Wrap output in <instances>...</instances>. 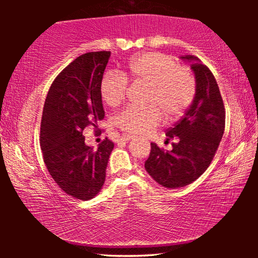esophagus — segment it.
Returning a JSON list of instances; mask_svg holds the SVG:
<instances>
[{
  "instance_id": "34e87169",
  "label": "esophagus",
  "mask_w": 258,
  "mask_h": 258,
  "mask_svg": "<svg viewBox=\"0 0 258 258\" xmlns=\"http://www.w3.org/2000/svg\"><path fill=\"white\" fill-rule=\"evenodd\" d=\"M133 135H130V134H125V135H123V137H121V139L120 140H123V141H125V142H128V141H131V140H133Z\"/></svg>"
}]
</instances>
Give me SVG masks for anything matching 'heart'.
Instances as JSON below:
<instances>
[{
	"label": "heart",
	"mask_w": 258,
	"mask_h": 258,
	"mask_svg": "<svg viewBox=\"0 0 258 258\" xmlns=\"http://www.w3.org/2000/svg\"><path fill=\"white\" fill-rule=\"evenodd\" d=\"M127 81L148 85L147 108L128 107L115 117L116 125L132 134L149 133L160 124L161 112L168 119L180 117L195 97L196 86L191 74L160 52L137 55L121 74H104L100 82V94L107 106L116 107L123 101Z\"/></svg>",
	"instance_id": "obj_1"
}]
</instances>
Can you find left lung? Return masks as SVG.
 Returning a JSON list of instances; mask_svg holds the SVG:
<instances>
[{"instance_id":"obj_1","label":"left lung","mask_w":258,"mask_h":258,"mask_svg":"<svg viewBox=\"0 0 258 258\" xmlns=\"http://www.w3.org/2000/svg\"><path fill=\"white\" fill-rule=\"evenodd\" d=\"M189 61L195 74L194 101L174 127L168 128V140L177 139L172 151H164L151 143L145 163L148 174L161 186L177 189L202 175L215 156L225 127V109L215 77L197 56H181Z\"/></svg>"}]
</instances>
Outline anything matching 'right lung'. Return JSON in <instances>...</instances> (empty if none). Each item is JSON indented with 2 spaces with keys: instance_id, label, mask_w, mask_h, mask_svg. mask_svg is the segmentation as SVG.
I'll return each instance as SVG.
<instances>
[{
  "instance_id": "add662e5",
  "label": "right lung",
  "mask_w": 258,
  "mask_h": 258,
  "mask_svg": "<svg viewBox=\"0 0 258 258\" xmlns=\"http://www.w3.org/2000/svg\"><path fill=\"white\" fill-rule=\"evenodd\" d=\"M110 51L78 56L52 83L43 108L41 149L50 175L67 195L94 198L102 189L113 143L106 138L98 149L89 147L83 131L98 127L104 110L100 82Z\"/></svg>"
}]
</instances>
